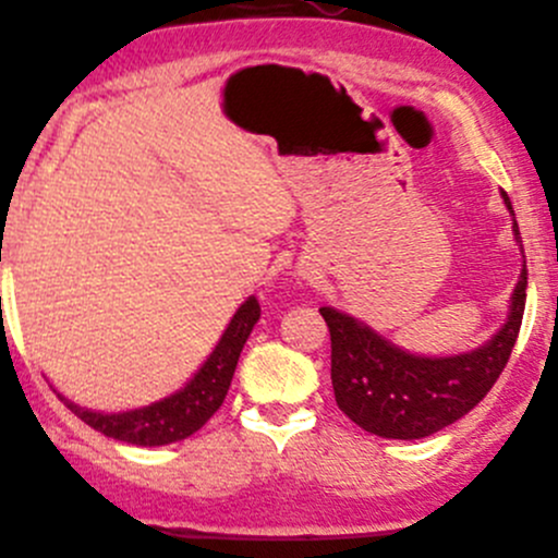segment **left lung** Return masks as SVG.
I'll return each mask as SVG.
<instances>
[{"instance_id":"left-lung-1","label":"left lung","mask_w":558,"mask_h":558,"mask_svg":"<svg viewBox=\"0 0 558 558\" xmlns=\"http://www.w3.org/2000/svg\"><path fill=\"white\" fill-rule=\"evenodd\" d=\"M511 214L513 241L524 259L522 235L511 201L500 193ZM527 299V265L508 299L504 326L485 344L458 354H415L391 344L368 323L336 307H320L330 330V381L336 405L365 432L384 439H424L456 424L498 381Z\"/></svg>"}]
</instances>
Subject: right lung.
I'll list each match as a JSON object with an SVG mask.
<instances>
[{
	"label": "right lung",
	"mask_w": 558,
	"mask_h": 558,
	"mask_svg": "<svg viewBox=\"0 0 558 558\" xmlns=\"http://www.w3.org/2000/svg\"><path fill=\"white\" fill-rule=\"evenodd\" d=\"M259 315V299L248 296L235 310V315L230 317L228 328L222 330L211 354L187 378L185 387L150 402V405L108 413V410H89L76 405L69 397L60 395L58 389H52L58 391V397L65 402L71 413H76L84 424H89L95 432L106 434V437H113L126 445H137V448H161V445L180 442V439H187L190 434L198 432L225 402L238 357H241L243 344L248 341Z\"/></svg>",
	"instance_id": "right-lung-1"
}]
</instances>
